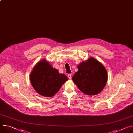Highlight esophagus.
I'll return each mask as SVG.
<instances>
[{
    "instance_id": "esophagus-1",
    "label": "esophagus",
    "mask_w": 133,
    "mask_h": 133,
    "mask_svg": "<svg viewBox=\"0 0 133 133\" xmlns=\"http://www.w3.org/2000/svg\"><path fill=\"white\" fill-rule=\"evenodd\" d=\"M68 77L69 79H71V74H69L68 75Z\"/></svg>"
}]
</instances>
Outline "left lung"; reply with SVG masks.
Segmentation results:
<instances>
[{"mask_svg": "<svg viewBox=\"0 0 133 133\" xmlns=\"http://www.w3.org/2000/svg\"><path fill=\"white\" fill-rule=\"evenodd\" d=\"M78 71L72 77L78 88L88 95L100 93L105 86L107 71L104 66L93 57L89 58L78 66Z\"/></svg>", "mask_w": 133, "mask_h": 133, "instance_id": "left-lung-1", "label": "left lung"}]
</instances>
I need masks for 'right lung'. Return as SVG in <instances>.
Listing matches in <instances>:
<instances>
[{"label":"right lung","mask_w":133,"mask_h":133,"mask_svg":"<svg viewBox=\"0 0 133 133\" xmlns=\"http://www.w3.org/2000/svg\"><path fill=\"white\" fill-rule=\"evenodd\" d=\"M30 82L34 89L43 96L51 97L68 79L63 74L52 67L46 59L41 60L33 68L30 75Z\"/></svg>","instance_id":"right-lung-1"}]
</instances>
